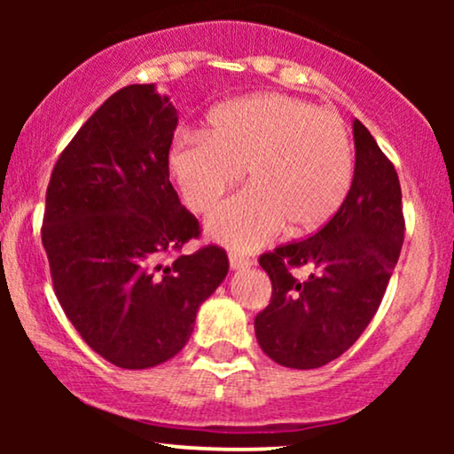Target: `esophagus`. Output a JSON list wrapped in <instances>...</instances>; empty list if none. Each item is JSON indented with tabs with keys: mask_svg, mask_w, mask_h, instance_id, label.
Instances as JSON below:
<instances>
[{
	"mask_svg": "<svg viewBox=\"0 0 454 454\" xmlns=\"http://www.w3.org/2000/svg\"><path fill=\"white\" fill-rule=\"evenodd\" d=\"M229 266H231V270H244L247 266H252V260L244 258L241 254L231 252L229 254Z\"/></svg>",
	"mask_w": 454,
	"mask_h": 454,
	"instance_id": "esophagus-1",
	"label": "esophagus"
}]
</instances>
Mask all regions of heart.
I'll return each instance as SVG.
<instances>
[{
  "mask_svg": "<svg viewBox=\"0 0 454 454\" xmlns=\"http://www.w3.org/2000/svg\"><path fill=\"white\" fill-rule=\"evenodd\" d=\"M171 182L194 213H208L244 176L250 188L207 219V235L250 252L289 233L325 227L353 182L345 121L328 109L285 95H254L216 107L204 134H184L167 154Z\"/></svg>",
  "mask_w": 454,
  "mask_h": 454,
  "instance_id": "heart-1",
  "label": "heart"
}]
</instances>
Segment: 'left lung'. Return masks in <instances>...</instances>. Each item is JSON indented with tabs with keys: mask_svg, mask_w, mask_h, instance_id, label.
Masks as SVG:
<instances>
[{
	"mask_svg": "<svg viewBox=\"0 0 454 454\" xmlns=\"http://www.w3.org/2000/svg\"><path fill=\"white\" fill-rule=\"evenodd\" d=\"M353 142L356 169L339 213L312 238L260 256L272 297L254 331L260 349L285 368H320L349 349L374 318L399 260V176L359 120ZM294 265L315 272L300 282L290 275Z\"/></svg>",
	"mask_w": 454,
	"mask_h": 454,
	"instance_id": "8db88e82",
	"label": "left lung"
}]
</instances>
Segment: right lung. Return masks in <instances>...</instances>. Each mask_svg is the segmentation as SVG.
<instances>
[{"label": "right lung", "mask_w": 454, "mask_h": 454, "mask_svg": "<svg viewBox=\"0 0 454 454\" xmlns=\"http://www.w3.org/2000/svg\"><path fill=\"white\" fill-rule=\"evenodd\" d=\"M176 128L177 109L157 86H126L78 129L47 185L43 247L55 295L90 349L123 370L182 351L229 270L216 246L159 264L200 233L169 182Z\"/></svg>", "instance_id": "right-lung-1"}]
</instances>
